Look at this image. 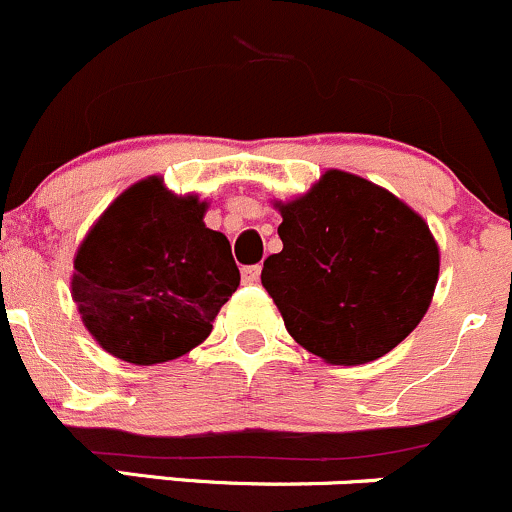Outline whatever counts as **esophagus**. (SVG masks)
Here are the masks:
<instances>
[{"mask_svg": "<svg viewBox=\"0 0 512 512\" xmlns=\"http://www.w3.org/2000/svg\"><path fill=\"white\" fill-rule=\"evenodd\" d=\"M241 276H244V283H258V278H261V266H246L244 271H241Z\"/></svg>", "mask_w": 512, "mask_h": 512, "instance_id": "obj_1", "label": "esophagus"}]
</instances>
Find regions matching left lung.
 I'll return each mask as SVG.
<instances>
[{
	"instance_id": "obj_1",
	"label": "left lung",
	"mask_w": 512,
	"mask_h": 512,
	"mask_svg": "<svg viewBox=\"0 0 512 512\" xmlns=\"http://www.w3.org/2000/svg\"><path fill=\"white\" fill-rule=\"evenodd\" d=\"M276 207L283 251L263 261L261 283L298 345L330 365H365L421 323L439 281V246L402 199L328 170Z\"/></svg>"
}]
</instances>
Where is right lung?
<instances>
[{
  "label": "right lung",
  "mask_w": 512,
  "mask_h": 512,
  "mask_svg": "<svg viewBox=\"0 0 512 512\" xmlns=\"http://www.w3.org/2000/svg\"><path fill=\"white\" fill-rule=\"evenodd\" d=\"M204 212L197 194L177 197L147 177L100 214L73 258L71 295L105 352L157 365L212 333L241 276L229 239L207 229Z\"/></svg>",
  "instance_id": "add662e5"
}]
</instances>
